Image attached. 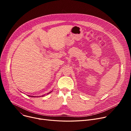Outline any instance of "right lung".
<instances>
[{"label":"right lung","mask_w":131,"mask_h":131,"mask_svg":"<svg viewBox=\"0 0 131 131\" xmlns=\"http://www.w3.org/2000/svg\"><path fill=\"white\" fill-rule=\"evenodd\" d=\"M49 93H50V92H49ZM28 96H29V97H31V96H30V95H28ZM42 96L43 97V96H44V95H42ZM31 97H36V96H31Z\"/></svg>","instance_id":"1"}]
</instances>
